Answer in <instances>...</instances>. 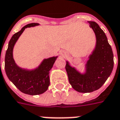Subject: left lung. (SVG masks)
Listing matches in <instances>:
<instances>
[{
  "label": "left lung",
  "instance_id": "1",
  "mask_svg": "<svg viewBox=\"0 0 120 120\" xmlns=\"http://www.w3.org/2000/svg\"><path fill=\"white\" fill-rule=\"evenodd\" d=\"M88 23L95 33L96 45L87 62L86 73L80 74L68 62L65 67L69 83L80 93H90L101 88L111 75L114 65L112 49L104 31L96 22Z\"/></svg>",
  "mask_w": 120,
  "mask_h": 120
}]
</instances>
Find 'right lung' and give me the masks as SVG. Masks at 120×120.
I'll list each match as a JSON object with an SVG mask.
<instances>
[{
    "label": "right lung",
    "mask_w": 120,
    "mask_h": 120,
    "mask_svg": "<svg viewBox=\"0 0 120 120\" xmlns=\"http://www.w3.org/2000/svg\"><path fill=\"white\" fill-rule=\"evenodd\" d=\"M38 23H31L25 26L11 38L5 56V70L9 80L25 94L36 95L44 93L50 84L49 71L53 66L56 57L44 59L39 67L35 70L27 71L20 68L13 59L12 51L15 43L25 29L38 26Z\"/></svg>",
    "instance_id": "add662e5"
}]
</instances>
